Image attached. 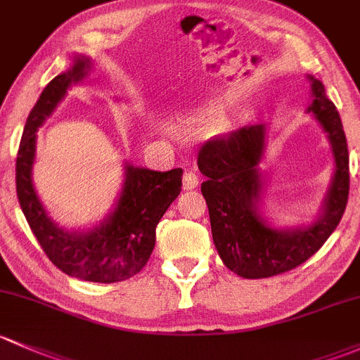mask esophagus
I'll list each match as a JSON object with an SVG mask.
<instances>
[{
    "label": "esophagus",
    "mask_w": 360,
    "mask_h": 360,
    "mask_svg": "<svg viewBox=\"0 0 360 360\" xmlns=\"http://www.w3.org/2000/svg\"><path fill=\"white\" fill-rule=\"evenodd\" d=\"M198 185H199L198 173L192 172V169H188V172L184 173V188H187V191H192V188H195Z\"/></svg>",
    "instance_id": "esophagus-1"
}]
</instances>
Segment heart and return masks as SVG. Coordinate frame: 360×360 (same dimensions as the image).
Instances as JSON below:
<instances>
[{"instance_id": "1", "label": "heart", "mask_w": 360, "mask_h": 360, "mask_svg": "<svg viewBox=\"0 0 360 360\" xmlns=\"http://www.w3.org/2000/svg\"><path fill=\"white\" fill-rule=\"evenodd\" d=\"M210 121H213V116H211V114H207V112H201V114H198V116L187 120V124H191V126H206V124H210Z\"/></svg>"}]
</instances>
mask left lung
<instances>
[{
  "label": "left lung",
  "instance_id": "obj_1",
  "mask_svg": "<svg viewBox=\"0 0 360 360\" xmlns=\"http://www.w3.org/2000/svg\"><path fill=\"white\" fill-rule=\"evenodd\" d=\"M312 81V103L335 154L336 172L324 202V213L310 227L276 231L258 214L262 194L258 165L265 146V126H244L218 135L199 149L198 166L206 181L201 192L210 211L211 234L225 266L244 279L279 276L296 269L321 250L345 213L350 188L345 131L335 103L319 79Z\"/></svg>",
  "mask_w": 360,
  "mask_h": 360
}]
</instances>
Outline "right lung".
<instances>
[{
    "mask_svg": "<svg viewBox=\"0 0 360 360\" xmlns=\"http://www.w3.org/2000/svg\"><path fill=\"white\" fill-rule=\"evenodd\" d=\"M90 60L77 57L68 72L48 83L29 112L15 165L17 198L24 217L50 262L70 277L91 283H120L139 274L149 262L155 227L181 191V168L153 172L126 166L123 192L114 213L102 225L83 234L57 227L36 195L31 180L36 131L53 112L72 83L86 76Z\"/></svg>",
    "mask_w": 360,
    "mask_h": 360,
    "instance_id": "add662e5",
    "label": "right lung"
}]
</instances>
